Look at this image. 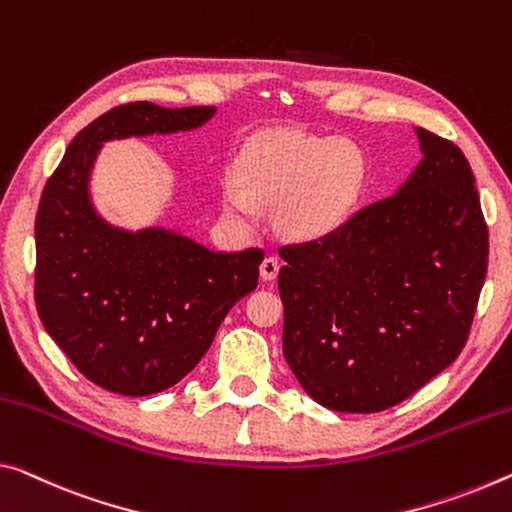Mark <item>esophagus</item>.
Wrapping results in <instances>:
<instances>
[{"mask_svg":"<svg viewBox=\"0 0 512 512\" xmlns=\"http://www.w3.org/2000/svg\"><path fill=\"white\" fill-rule=\"evenodd\" d=\"M279 267H281L279 258H274V256H265V258H263V263H261V279H263V281H272V279H277Z\"/></svg>","mask_w":512,"mask_h":512,"instance_id":"34e87169","label":"esophagus"}]
</instances>
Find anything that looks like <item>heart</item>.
Instances as JSON below:
<instances>
[{"mask_svg":"<svg viewBox=\"0 0 512 512\" xmlns=\"http://www.w3.org/2000/svg\"><path fill=\"white\" fill-rule=\"evenodd\" d=\"M364 180L366 157L355 141L270 128L245 141L235 174L219 183V196L235 222H251L256 201L277 203V229L290 240L309 242L325 238L352 215Z\"/></svg>","mask_w":512,"mask_h":512,"instance_id":"heart-1","label":"heart"}]
</instances>
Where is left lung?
I'll return each mask as SVG.
<instances>
[{
  "label": "left lung",
  "mask_w": 512,
  "mask_h": 512,
  "mask_svg": "<svg viewBox=\"0 0 512 512\" xmlns=\"http://www.w3.org/2000/svg\"><path fill=\"white\" fill-rule=\"evenodd\" d=\"M421 162L398 192L325 238L279 249L283 357L334 412L403 403L458 359L487 272L467 157L414 128Z\"/></svg>",
  "instance_id": "left-lung-1"
}]
</instances>
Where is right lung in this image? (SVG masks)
I'll return each mask as SVG.
<instances>
[{"mask_svg": "<svg viewBox=\"0 0 512 512\" xmlns=\"http://www.w3.org/2000/svg\"><path fill=\"white\" fill-rule=\"evenodd\" d=\"M215 107L130 102L86 125L47 180L36 215V309L84 377L121 396L174 387L212 345L235 302L258 286L261 249L212 251L167 226L130 231L91 199V174L114 139L176 135Z\"/></svg>", "mask_w": 512, "mask_h": 512, "instance_id": "add662e5", "label": "right lung"}]
</instances>
